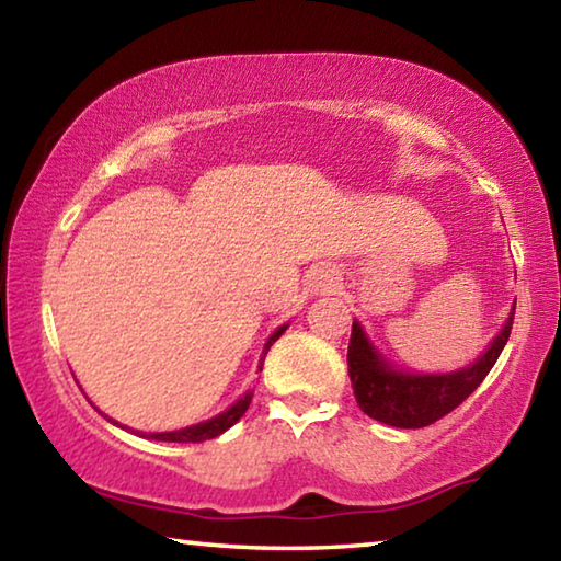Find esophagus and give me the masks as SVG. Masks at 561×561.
<instances>
[{
  "label": "esophagus",
  "instance_id": "34e87169",
  "mask_svg": "<svg viewBox=\"0 0 561 561\" xmlns=\"http://www.w3.org/2000/svg\"><path fill=\"white\" fill-rule=\"evenodd\" d=\"M336 289V277L331 272L321 270L319 277L311 282V291L314 294H327V291H334Z\"/></svg>",
  "mask_w": 561,
  "mask_h": 561
}]
</instances>
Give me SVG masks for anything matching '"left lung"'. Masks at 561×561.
Returning <instances> with one entry per match:
<instances>
[{"instance_id":"1","label":"left lung","mask_w":561,"mask_h":561,"mask_svg":"<svg viewBox=\"0 0 561 561\" xmlns=\"http://www.w3.org/2000/svg\"><path fill=\"white\" fill-rule=\"evenodd\" d=\"M512 319H515V309H512L505 329L492 339L490 348L474 364L453 374L431 376L405 374L401 368H393L371 346L358 321H354L348 341V376L358 408L374 421L393 425V428H425V425L440 421L485 381L490 368L495 366L507 344Z\"/></svg>"}]
</instances>
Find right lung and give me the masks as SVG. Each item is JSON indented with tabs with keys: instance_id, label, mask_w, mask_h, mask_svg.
Returning a JSON list of instances; mask_svg holds the SVG:
<instances>
[{
	"instance_id": "obj_1",
	"label": "right lung",
	"mask_w": 561,
	"mask_h": 561,
	"mask_svg": "<svg viewBox=\"0 0 561 561\" xmlns=\"http://www.w3.org/2000/svg\"><path fill=\"white\" fill-rule=\"evenodd\" d=\"M284 329H287V324L284 327H279L277 331H274V334L270 336V341H267V346H264V351H262V356H267V351H270V346L274 344V341H277L282 334H284ZM260 371H262V366H260ZM250 403H252V391L250 393H244L240 401H237L234 405H230L227 408L225 413H220V415H215V417H210V421H205V423H197V425H190V428H183V431H168V433H140L144 435V438H153V440H165V443H203V440H210V438H217V435L220 433H225L227 428H232V425L240 421V417L244 415V411L247 408H250ZM118 425V423H116ZM123 428V425H121Z\"/></svg>"
}]
</instances>
